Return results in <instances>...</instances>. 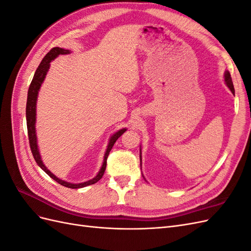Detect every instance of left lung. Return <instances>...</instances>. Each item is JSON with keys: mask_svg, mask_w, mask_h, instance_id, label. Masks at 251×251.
Masks as SVG:
<instances>
[{"mask_svg": "<svg viewBox=\"0 0 251 251\" xmlns=\"http://www.w3.org/2000/svg\"><path fill=\"white\" fill-rule=\"evenodd\" d=\"M225 81H226V85L227 87H228L230 89V91L232 93H234V88H233V83H232V80H231V76H230V73L227 71L225 73Z\"/></svg>", "mask_w": 251, "mask_h": 251, "instance_id": "1", "label": "left lung"}]
</instances>
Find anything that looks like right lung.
<instances>
[{
    "label": "right lung",
    "mask_w": 251,
    "mask_h": 251,
    "mask_svg": "<svg viewBox=\"0 0 251 251\" xmlns=\"http://www.w3.org/2000/svg\"><path fill=\"white\" fill-rule=\"evenodd\" d=\"M69 53V50H65L62 48L58 47H54L52 48L45 57L42 59V62L40 64V66L37 67V69L34 73L33 79L30 83L29 89H28V97H27V104H26V120H27V130H28V138H29V144H30V150H31V153L33 155V158L35 162L39 164L40 168L46 172V174H48L49 176L55 180L57 183H59L60 185L69 187V188H80V187H85L87 185H91L96 183L97 181H100L105 171V166H107V159L108 156L110 154V151L112 150L114 143L116 142V140L123 135L126 130V128H123V130L118 131L117 133L114 134L109 142V146L107 149V151L104 154V159H103V163L101 169L100 171V173L97 174V176L95 178H93L92 180H89L87 182H83V183H78V184H73V183H69V182H66L58 179L57 177H55L49 170H47L46 166L43 164V161L41 159L40 153H39V149H37V143H36V135H35V105H36V100H37V94H39V90L41 88L42 82L44 81L45 77H46V74L49 70L50 67V62L52 59H54L56 56H58L59 54H67Z\"/></svg>",
    "instance_id": "obj_1"
}]
</instances>
